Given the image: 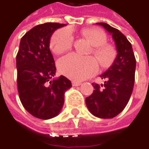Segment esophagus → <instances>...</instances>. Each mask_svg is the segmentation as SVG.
Wrapping results in <instances>:
<instances>
[{
    "label": "esophagus",
    "mask_w": 149,
    "mask_h": 149,
    "mask_svg": "<svg viewBox=\"0 0 149 149\" xmlns=\"http://www.w3.org/2000/svg\"><path fill=\"white\" fill-rule=\"evenodd\" d=\"M72 85L74 86V87H77V86H79V85H81V83L80 82H77V81H73Z\"/></svg>",
    "instance_id": "esophagus-1"
}]
</instances>
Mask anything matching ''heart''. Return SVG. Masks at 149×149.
Wrapping results in <instances>:
<instances>
[{
  "label": "heart",
  "instance_id": "1",
  "mask_svg": "<svg viewBox=\"0 0 149 149\" xmlns=\"http://www.w3.org/2000/svg\"><path fill=\"white\" fill-rule=\"evenodd\" d=\"M85 37L92 44L93 53L97 57L102 66L111 63L113 51L110 46L104 45L106 42L105 34L100 30L87 29L83 31ZM74 42L71 31L62 28L53 34L51 39L52 50L57 54H61L71 49ZM61 74L74 80H83L96 74L98 71V62L94 57H84L70 53L61 57L57 63Z\"/></svg>",
  "mask_w": 149,
  "mask_h": 149
}]
</instances>
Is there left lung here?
<instances>
[{"instance_id":"obj_1","label":"left lung","mask_w":149,"mask_h":149,"mask_svg":"<svg viewBox=\"0 0 149 149\" xmlns=\"http://www.w3.org/2000/svg\"><path fill=\"white\" fill-rule=\"evenodd\" d=\"M96 24L111 35L118 54L111 66L100 74L104 84H92L95 90L85 101L92 115L113 118L123 110L130 100L135 84L136 61L131 44L123 34L107 23Z\"/></svg>"}]
</instances>
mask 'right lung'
I'll return each instance as SVG.
<instances>
[{"instance_id": "right-lung-1", "label": "right lung", "mask_w": 149, "mask_h": 149, "mask_svg": "<svg viewBox=\"0 0 149 149\" xmlns=\"http://www.w3.org/2000/svg\"><path fill=\"white\" fill-rule=\"evenodd\" d=\"M65 26L56 22L36 26L20 40L16 57L19 98L26 110L40 119L59 114L65 92L72 86L65 76L54 78L56 66L49 49L53 32Z\"/></svg>"}]
</instances>
